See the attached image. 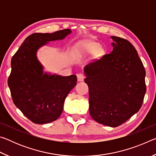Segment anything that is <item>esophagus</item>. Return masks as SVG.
<instances>
[{
    "label": "esophagus",
    "instance_id": "esophagus-1",
    "mask_svg": "<svg viewBox=\"0 0 156 156\" xmlns=\"http://www.w3.org/2000/svg\"><path fill=\"white\" fill-rule=\"evenodd\" d=\"M84 78H85V77H84V75L83 74V73H78V74H77V79H78V82L83 81Z\"/></svg>",
    "mask_w": 156,
    "mask_h": 156
}]
</instances>
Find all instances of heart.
Wrapping results in <instances>:
<instances>
[{
  "mask_svg": "<svg viewBox=\"0 0 156 156\" xmlns=\"http://www.w3.org/2000/svg\"><path fill=\"white\" fill-rule=\"evenodd\" d=\"M85 50L88 53H93L96 56H102L105 54V50L103 47H99V44L96 43H90L87 44L85 47Z\"/></svg>",
  "mask_w": 156,
  "mask_h": 156,
  "instance_id": "heart-1",
  "label": "heart"
}]
</instances>
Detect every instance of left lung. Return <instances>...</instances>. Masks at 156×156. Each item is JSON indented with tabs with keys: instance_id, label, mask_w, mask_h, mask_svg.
Wrapping results in <instances>:
<instances>
[{
	"instance_id": "1",
	"label": "left lung",
	"mask_w": 156,
	"mask_h": 156,
	"mask_svg": "<svg viewBox=\"0 0 156 156\" xmlns=\"http://www.w3.org/2000/svg\"><path fill=\"white\" fill-rule=\"evenodd\" d=\"M112 53L84 68L89 87V113L102 125L116 127L140 109L146 93L145 72L130 42L111 37Z\"/></svg>"
}]
</instances>
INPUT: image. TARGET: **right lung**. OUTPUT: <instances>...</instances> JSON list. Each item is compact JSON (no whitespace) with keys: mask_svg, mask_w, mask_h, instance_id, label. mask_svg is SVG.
I'll return each mask as SVG.
<instances>
[{"mask_svg":"<svg viewBox=\"0 0 156 156\" xmlns=\"http://www.w3.org/2000/svg\"><path fill=\"white\" fill-rule=\"evenodd\" d=\"M71 33L69 29H65L52 34H31L12 57L8 86L13 102L34 123L43 125L57 120L66 97L76 85V75L44 72L36 56L40 47L50 41L62 40Z\"/></svg>","mask_w":156,"mask_h":156,"instance_id":"right-lung-1","label":"right lung"}]
</instances>
